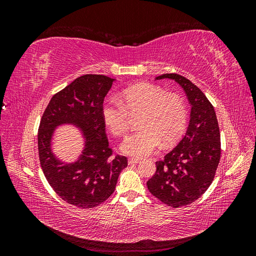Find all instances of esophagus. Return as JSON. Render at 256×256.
<instances>
[{"mask_svg": "<svg viewBox=\"0 0 256 256\" xmlns=\"http://www.w3.org/2000/svg\"><path fill=\"white\" fill-rule=\"evenodd\" d=\"M141 160L140 159H138V158H129L128 159V164H138V162H140Z\"/></svg>", "mask_w": 256, "mask_h": 256, "instance_id": "34e87169", "label": "esophagus"}]
</instances>
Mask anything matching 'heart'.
<instances>
[{
    "instance_id": "heart-1",
    "label": "heart",
    "mask_w": 256,
    "mask_h": 256,
    "mask_svg": "<svg viewBox=\"0 0 256 256\" xmlns=\"http://www.w3.org/2000/svg\"><path fill=\"white\" fill-rule=\"evenodd\" d=\"M138 111L141 128L128 136L120 145L124 154L144 158L156 152L161 144L174 143L187 122V109L182 99L152 83H140L124 90L118 99H108L102 114L106 126L115 136L129 129V114Z\"/></svg>"
}]
</instances>
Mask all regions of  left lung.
Here are the masks:
<instances>
[{"label": "left lung", "instance_id": "obj_1", "mask_svg": "<svg viewBox=\"0 0 256 256\" xmlns=\"http://www.w3.org/2000/svg\"><path fill=\"white\" fill-rule=\"evenodd\" d=\"M172 79L184 88L191 104L190 122L182 141L156 162V173L147 182L152 194L173 208L194 202L212 184L221 157L220 130L212 104L196 85L177 74Z\"/></svg>", "mask_w": 256, "mask_h": 256}]
</instances>
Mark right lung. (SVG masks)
Here are the masks:
<instances>
[{"instance_id": "obj_1", "label": "right lung", "mask_w": 256, "mask_h": 256, "mask_svg": "<svg viewBox=\"0 0 256 256\" xmlns=\"http://www.w3.org/2000/svg\"><path fill=\"white\" fill-rule=\"evenodd\" d=\"M114 81L102 74L76 78L51 98L38 128V154L49 184L62 200L82 209L94 208L109 198L128 164L125 156H113L102 114ZM63 123L80 128L86 138L80 159L66 165L50 150L54 129Z\"/></svg>"}]
</instances>
